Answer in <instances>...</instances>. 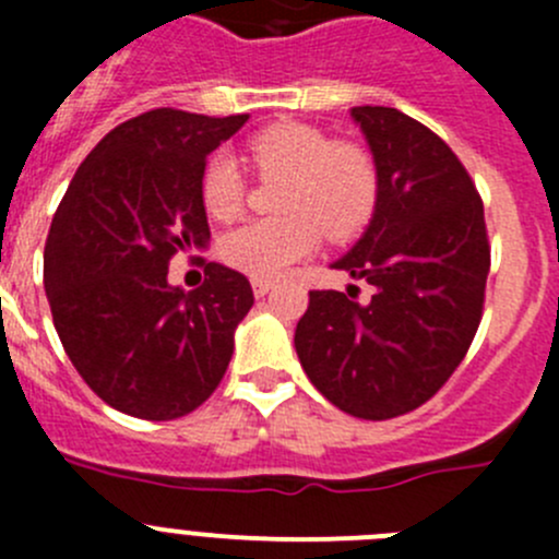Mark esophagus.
Returning <instances> with one entry per match:
<instances>
[{
	"label": "esophagus",
	"mask_w": 559,
	"mask_h": 559,
	"mask_svg": "<svg viewBox=\"0 0 559 559\" xmlns=\"http://www.w3.org/2000/svg\"><path fill=\"white\" fill-rule=\"evenodd\" d=\"M274 280H260V276H254L252 280V290H254V296H265L269 294V290H274Z\"/></svg>",
	"instance_id": "1"
}]
</instances>
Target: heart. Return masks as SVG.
<instances>
[{"label": "heart", "mask_w": 559, "mask_h": 559, "mask_svg": "<svg viewBox=\"0 0 559 559\" xmlns=\"http://www.w3.org/2000/svg\"><path fill=\"white\" fill-rule=\"evenodd\" d=\"M249 162L265 175H288L280 194L283 216L254 219L222 241L227 265L274 280L307 258L326 233L332 241L356 236L379 203V169L356 142H334L307 123H274L247 145ZM243 173L230 153H216L203 175V203L214 219L230 222L243 209Z\"/></svg>", "instance_id": "obj_1"}]
</instances>
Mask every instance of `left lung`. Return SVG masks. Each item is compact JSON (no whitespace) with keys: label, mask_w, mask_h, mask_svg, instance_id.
Returning <instances> with one entry per match:
<instances>
[{"label":"left lung","mask_w":559,"mask_h":559,"mask_svg":"<svg viewBox=\"0 0 559 559\" xmlns=\"http://www.w3.org/2000/svg\"><path fill=\"white\" fill-rule=\"evenodd\" d=\"M379 169L373 219L332 269L373 285L310 290L296 354L316 390L362 419L414 412L475 340L491 247L483 200L448 142L392 106H354ZM356 290V285H350Z\"/></svg>","instance_id":"1"}]
</instances>
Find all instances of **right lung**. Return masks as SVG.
<instances>
[{
    "instance_id": "right-lung-1",
    "label": "right lung",
    "mask_w": 559,
    "mask_h": 559,
    "mask_svg": "<svg viewBox=\"0 0 559 559\" xmlns=\"http://www.w3.org/2000/svg\"><path fill=\"white\" fill-rule=\"evenodd\" d=\"M249 115L151 109L111 129L73 175L44 252V285L68 359L90 390L140 419H178L219 386L233 332L254 305L227 265L167 283L175 252L209 243L205 158Z\"/></svg>"
}]
</instances>
